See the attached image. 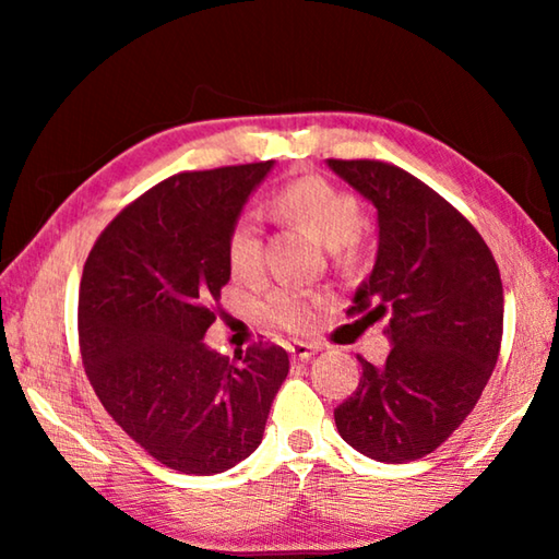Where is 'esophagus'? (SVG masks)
<instances>
[{
	"label": "esophagus",
	"mask_w": 559,
	"mask_h": 559,
	"mask_svg": "<svg viewBox=\"0 0 559 559\" xmlns=\"http://www.w3.org/2000/svg\"><path fill=\"white\" fill-rule=\"evenodd\" d=\"M316 353H318V345H310V343H296L290 347V357L296 359V362H308Z\"/></svg>",
	"instance_id": "obj_1"
}]
</instances>
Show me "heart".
Instances as JSON below:
<instances>
[{"mask_svg": "<svg viewBox=\"0 0 559 559\" xmlns=\"http://www.w3.org/2000/svg\"><path fill=\"white\" fill-rule=\"evenodd\" d=\"M276 206L306 224L330 251L343 249L357 239L362 229V206L353 194L320 175H306L293 179L276 194ZM226 257L229 269L239 278H257L263 266V231L253 214H243L231 226L226 239ZM320 300L313 293L283 286L276 288L263 302V316L273 325L286 330H306L313 325Z\"/></svg>", "mask_w": 559, "mask_h": 559, "instance_id": "heart-1", "label": "heart"}]
</instances>
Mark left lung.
Wrapping results in <instances>:
<instances>
[{
    "mask_svg": "<svg viewBox=\"0 0 559 559\" xmlns=\"http://www.w3.org/2000/svg\"><path fill=\"white\" fill-rule=\"evenodd\" d=\"M333 175L377 210V259L347 313L386 318L390 355L362 362V380L335 409L349 447L406 463L441 447L476 406L503 337V283L466 216L404 169L328 159Z\"/></svg>",
    "mask_w": 559,
    "mask_h": 559,
    "instance_id": "8db88e82",
    "label": "left lung"
}]
</instances>
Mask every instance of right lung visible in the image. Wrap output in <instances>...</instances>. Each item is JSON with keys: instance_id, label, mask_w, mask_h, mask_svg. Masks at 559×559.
<instances>
[{"instance_id": "add662e5", "label": "right lung", "mask_w": 559, "mask_h": 559, "mask_svg": "<svg viewBox=\"0 0 559 559\" xmlns=\"http://www.w3.org/2000/svg\"><path fill=\"white\" fill-rule=\"evenodd\" d=\"M273 159L185 173L98 236L79 288V337L100 404L167 468L214 476L259 449L288 374L283 347L234 359L204 343L231 278L226 239Z\"/></svg>"}]
</instances>
